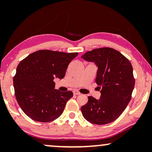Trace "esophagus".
<instances>
[{"mask_svg": "<svg viewBox=\"0 0 152 152\" xmlns=\"http://www.w3.org/2000/svg\"><path fill=\"white\" fill-rule=\"evenodd\" d=\"M73 94L75 95H80V93L77 91L75 90V91H73Z\"/></svg>", "mask_w": 152, "mask_h": 152, "instance_id": "34e87169", "label": "esophagus"}]
</instances>
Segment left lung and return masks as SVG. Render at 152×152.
Listing matches in <instances>:
<instances>
[{
	"label": "left lung",
	"mask_w": 152,
	"mask_h": 152,
	"mask_svg": "<svg viewBox=\"0 0 152 152\" xmlns=\"http://www.w3.org/2000/svg\"><path fill=\"white\" fill-rule=\"evenodd\" d=\"M82 58L97 66L95 82L101 86L100 98L89 96L88 102L81 108L82 115L92 124L111 123L119 118L132 99L135 86L132 64L111 48L94 49Z\"/></svg>",
	"instance_id": "obj_1"
}]
</instances>
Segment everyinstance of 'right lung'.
<instances>
[{
    "instance_id": "obj_1",
    "label": "right lung",
    "mask_w": 152,
    "mask_h": 152,
    "mask_svg": "<svg viewBox=\"0 0 152 152\" xmlns=\"http://www.w3.org/2000/svg\"><path fill=\"white\" fill-rule=\"evenodd\" d=\"M77 55L41 50L18 64L13 79L14 92L20 109L29 118L49 122L61 115L73 93L55 89L54 79L64 77L68 64Z\"/></svg>"
}]
</instances>
